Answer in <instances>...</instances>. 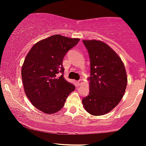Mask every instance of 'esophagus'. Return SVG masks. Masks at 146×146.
Returning a JSON list of instances; mask_svg holds the SVG:
<instances>
[{"label":"esophagus","mask_w":146,"mask_h":146,"mask_svg":"<svg viewBox=\"0 0 146 146\" xmlns=\"http://www.w3.org/2000/svg\"><path fill=\"white\" fill-rule=\"evenodd\" d=\"M77 84L78 86H81V85L82 84V80H78V81H77Z\"/></svg>","instance_id":"obj_1"}]
</instances>
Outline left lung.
Listing matches in <instances>:
<instances>
[{"mask_svg":"<svg viewBox=\"0 0 146 146\" xmlns=\"http://www.w3.org/2000/svg\"><path fill=\"white\" fill-rule=\"evenodd\" d=\"M90 59L89 94L82 99L92 115H104L119 104L127 86V74L120 57L100 40H83Z\"/></svg>","mask_w":146,"mask_h":146,"instance_id":"left-lung-1","label":"left lung"}]
</instances>
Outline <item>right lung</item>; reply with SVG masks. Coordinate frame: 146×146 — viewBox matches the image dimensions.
Masks as SVG:
<instances>
[{
	"instance_id": "obj_1",
	"label": "right lung",
	"mask_w": 146,
	"mask_h": 146,
	"mask_svg": "<svg viewBox=\"0 0 146 146\" xmlns=\"http://www.w3.org/2000/svg\"><path fill=\"white\" fill-rule=\"evenodd\" d=\"M79 41L56 34L36 42L21 70L25 94L38 110L54 114L63 108L75 86L63 78V59Z\"/></svg>"
}]
</instances>
